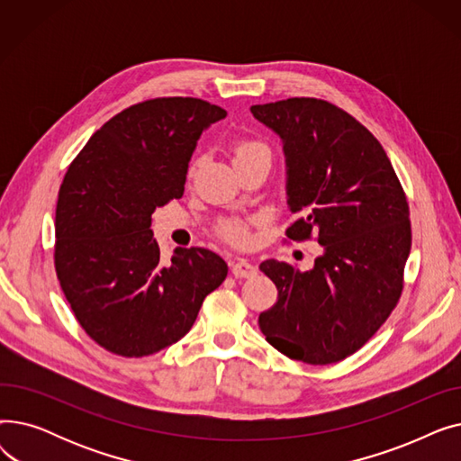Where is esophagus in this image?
<instances>
[{"label":"esophagus","mask_w":461,"mask_h":461,"mask_svg":"<svg viewBox=\"0 0 461 461\" xmlns=\"http://www.w3.org/2000/svg\"><path fill=\"white\" fill-rule=\"evenodd\" d=\"M231 273L237 278H252V276H256L258 267H256V265H252L250 261H247V259H239V261H235L231 265Z\"/></svg>","instance_id":"34e87169"}]
</instances>
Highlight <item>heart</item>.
<instances>
[{
    "label": "heart",
    "instance_id": "obj_1",
    "mask_svg": "<svg viewBox=\"0 0 461 461\" xmlns=\"http://www.w3.org/2000/svg\"><path fill=\"white\" fill-rule=\"evenodd\" d=\"M258 153H269V149L265 148L263 143L259 141H243L237 145L235 149V160H240V158H247V157H252V155H258ZM194 172V166L190 167V174ZM221 231L226 239H230L231 243H237V245H243L249 240V231H247V226L243 222L239 221H226L222 222L221 226Z\"/></svg>",
    "mask_w": 461,
    "mask_h": 461
}]
</instances>
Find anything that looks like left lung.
I'll list each match as a JSON object with an SVG mask.
<instances>
[{"label":"left lung","instance_id":"8db88e82","mask_svg":"<svg viewBox=\"0 0 461 461\" xmlns=\"http://www.w3.org/2000/svg\"><path fill=\"white\" fill-rule=\"evenodd\" d=\"M250 112L282 141L287 209L297 214L285 235H316L323 247L310 271L259 265L278 301L258 323L282 355L330 365L365 346L400 299L411 252L405 194L381 143L338 106L295 96Z\"/></svg>","mask_w":461,"mask_h":461}]
</instances>
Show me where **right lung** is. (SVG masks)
Segmentation results:
<instances>
[{"label":"right lung","instance_id":"right-lung-1","mask_svg":"<svg viewBox=\"0 0 461 461\" xmlns=\"http://www.w3.org/2000/svg\"><path fill=\"white\" fill-rule=\"evenodd\" d=\"M228 113L190 96L134 104L96 131L63 179L56 209V273L77 320L121 357L153 355L192 329L203 299L228 276L205 249L164 261L157 207L185 192L198 140Z\"/></svg>","mask_w":461,"mask_h":461}]
</instances>
